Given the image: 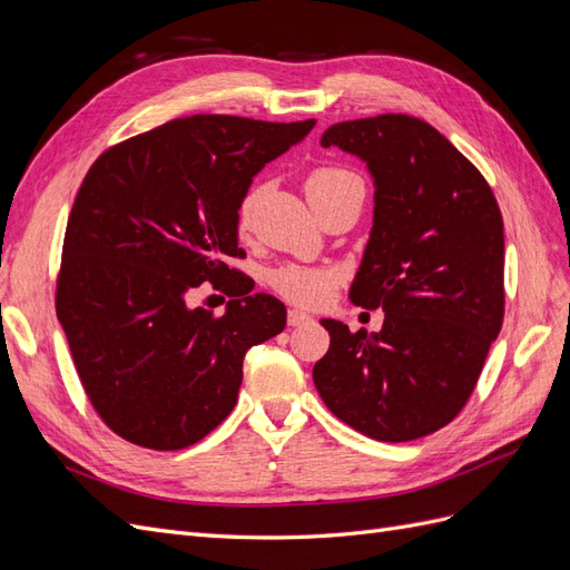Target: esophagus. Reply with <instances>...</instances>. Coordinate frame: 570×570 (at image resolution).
Segmentation results:
<instances>
[{"label":"esophagus","mask_w":570,"mask_h":570,"mask_svg":"<svg viewBox=\"0 0 570 570\" xmlns=\"http://www.w3.org/2000/svg\"><path fill=\"white\" fill-rule=\"evenodd\" d=\"M287 323L289 325H304V323H312V316L299 312V308H289V312H287Z\"/></svg>","instance_id":"34e87169"}]
</instances>
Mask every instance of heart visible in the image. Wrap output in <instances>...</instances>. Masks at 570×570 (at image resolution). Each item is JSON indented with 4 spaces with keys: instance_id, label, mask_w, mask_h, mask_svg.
Here are the masks:
<instances>
[{
    "instance_id": "heart-1",
    "label": "heart",
    "mask_w": 570,
    "mask_h": 570,
    "mask_svg": "<svg viewBox=\"0 0 570 570\" xmlns=\"http://www.w3.org/2000/svg\"><path fill=\"white\" fill-rule=\"evenodd\" d=\"M352 183H361V180L354 174H350V170L337 168V166H321V168H316V170H312V174H308L306 195H308V199H312V204H318L327 197H333L335 193H340L342 187H347ZM256 195H258V189L252 187L237 206V228H239V233L249 230ZM268 281H271L273 289L278 292V295H283L285 299L314 306V304H321L327 295H331V289L337 283V273L331 271V268H312V266L287 264V266L275 268Z\"/></svg>"
}]
</instances>
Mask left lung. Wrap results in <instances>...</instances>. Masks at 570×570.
<instances>
[{
    "label": "left lung",
    "instance_id": "1",
    "mask_svg": "<svg viewBox=\"0 0 570 570\" xmlns=\"http://www.w3.org/2000/svg\"><path fill=\"white\" fill-rule=\"evenodd\" d=\"M323 147L366 161L373 228L350 299L383 331L323 318L331 350L314 385L340 421L381 442L435 433L469 402L504 321V220L488 180L421 118L327 128Z\"/></svg>",
    "mask_w": 570,
    "mask_h": 570
}]
</instances>
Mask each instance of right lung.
<instances>
[{
    "label": "right lung",
    "instance_id": "add662e5",
    "mask_svg": "<svg viewBox=\"0 0 570 570\" xmlns=\"http://www.w3.org/2000/svg\"><path fill=\"white\" fill-rule=\"evenodd\" d=\"M316 126L197 114L114 145L68 216L57 316L90 404L116 435L174 452L228 416L249 347L285 327V304L228 268L252 178ZM209 279L220 317L186 306Z\"/></svg>",
    "mask_w": 570,
    "mask_h": 570
}]
</instances>
